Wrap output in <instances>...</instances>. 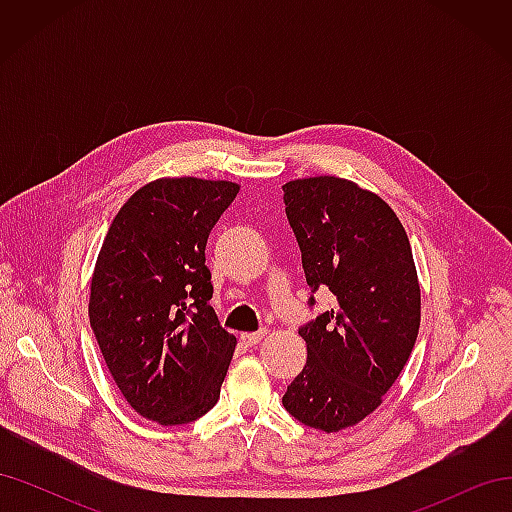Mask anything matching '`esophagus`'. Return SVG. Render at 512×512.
Returning <instances> with one entry per match:
<instances>
[{
	"label": "esophagus",
	"instance_id": "34e87169",
	"mask_svg": "<svg viewBox=\"0 0 512 512\" xmlns=\"http://www.w3.org/2000/svg\"><path fill=\"white\" fill-rule=\"evenodd\" d=\"M262 337H265V333H243L241 342L245 346H258L262 342Z\"/></svg>",
	"mask_w": 512,
	"mask_h": 512
}]
</instances>
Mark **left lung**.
Returning a JSON list of instances; mask_svg holds the SVG:
<instances>
[{"label": "left lung", "mask_w": 512, "mask_h": 512, "mask_svg": "<svg viewBox=\"0 0 512 512\" xmlns=\"http://www.w3.org/2000/svg\"><path fill=\"white\" fill-rule=\"evenodd\" d=\"M284 203L307 286L329 288L335 305L299 329L307 363L282 401L299 423L333 433L374 412L408 363L421 286L406 230L378 194L324 175L288 181Z\"/></svg>", "instance_id": "left-lung-1"}]
</instances>
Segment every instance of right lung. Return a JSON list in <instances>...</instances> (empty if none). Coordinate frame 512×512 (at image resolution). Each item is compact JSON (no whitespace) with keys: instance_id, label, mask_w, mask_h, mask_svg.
Instances as JSON below:
<instances>
[{"instance_id":"1","label":"right lung","mask_w":512,"mask_h":512,"mask_svg":"<svg viewBox=\"0 0 512 512\" xmlns=\"http://www.w3.org/2000/svg\"><path fill=\"white\" fill-rule=\"evenodd\" d=\"M239 185L196 177L136 190L108 228L91 277L89 322L128 404L185 425L220 399L237 346L209 305V232Z\"/></svg>"}]
</instances>
